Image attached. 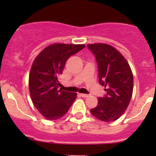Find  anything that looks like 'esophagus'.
<instances>
[{"label": "esophagus", "instance_id": "obj_1", "mask_svg": "<svg viewBox=\"0 0 156 156\" xmlns=\"http://www.w3.org/2000/svg\"><path fill=\"white\" fill-rule=\"evenodd\" d=\"M81 96L84 98H86V97H88V94H81Z\"/></svg>", "mask_w": 156, "mask_h": 156}]
</instances>
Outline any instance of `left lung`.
<instances>
[{
  "label": "left lung",
  "mask_w": 156,
  "mask_h": 156,
  "mask_svg": "<svg viewBox=\"0 0 156 156\" xmlns=\"http://www.w3.org/2000/svg\"><path fill=\"white\" fill-rule=\"evenodd\" d=\"M97 62L99 83L106 94L99 97L98 104L90 109L94 117L105 122L117 120L127 109L132 97L133 78L128 62L113 47L106 44H87Z\"/></svg>",
  "instance_id": "1"
}]
</instances>
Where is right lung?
I'll return each instance as SVG.
<instances>
[{
    "instance_id": "obj_1",
    "label": "right lung",
    "mask_w": 156,
    "mask_h": 156,
    "mask_svg": "<svg viewBox=\"0 0 156 156\" xmlns=\"http://www.w3.org/2000/svg\"><path fill=\"white\" fill-rule=\"evenodd\" d=\"M84 47L54 44L44 49L34 60L29 74L30 95L34 106L48 120L65 115L76 99V93L59 90L58 77L67 59Z\"/></svg>"
}]
</instances>
